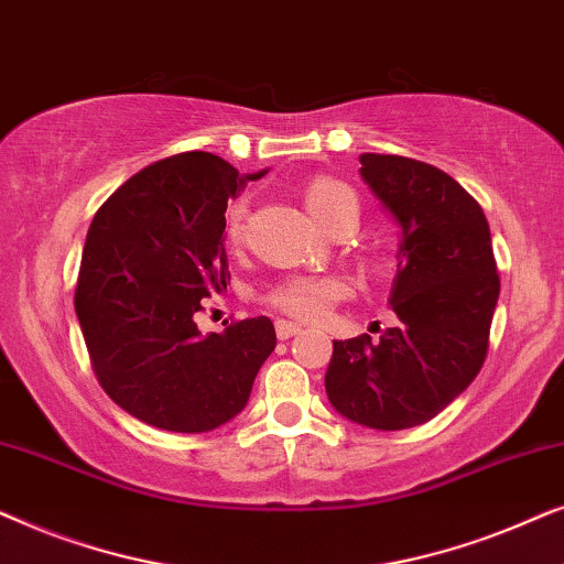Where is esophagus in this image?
<instances>
[{"mask_svg":"<svg viewBox=\"0 0 564 564\" xmlns=\"http://www.w3.org/2000/svg\"><path fill=\"white\" fill-rule=\"evenodd\" d=\"M274 328H276V338H282V341H288V338L297 336L300 330H303L297 323H292V321H276Z\"/></svg>","mask_w":564,"mask_h":564,"instance_id":"esophagus-1","label":"esophagus"}]
</instances>
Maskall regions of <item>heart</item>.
Instances as JSON below:
<instances>
[{"instance_id": "obj_1", "label": "heart", "mask_w": 564, "mask_h": 564, "mask_svg": "<svg viewBox=\"0 0 564 564\" xmlns=\"http://www.w3.org/2000/svg\"><path fill=\"white\" fill-rule=\"evenodd\" d=\"M303 199L307 213L330 230L338 223L359 220V199L349 184L334 176H313L305 184ZM246 215H249V199H236L226 215L228 241H238L243 236ZM349 297V284L334 274H292L284 276L267 290L264 303L284 315L297 321H321L326 318L330 307Z\"/></svg>"}]
</instances>
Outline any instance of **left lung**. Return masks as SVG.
<instances>
[{
	"instance_id": "8db88e82",
	"label": "left lung",
	"mask_w": 564,
	"mask_h": 564,
	"mask_svg": "<svg viewBox=\"0 0 564 564\" xmlns=\"http://www.w3.org/2000/svg\"><path fill=\"white\" fill-rule=\"evenodd\" d=\"M361 180L403 228L390 305L398 323L372 341H334L326 392L361 426L400 431L442 413L488 357L500 276L477 199L442 169L361 153Z\"/></svg>"
}]
</instances>
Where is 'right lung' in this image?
Here are the masks:
<instances>
[{
    "instance_id": "right-lung-1",
    "label": "right lung",
    "mask_w": 564,
    "mask_h": 564,
    "mask_svg": "<svg viewBox=\"0 0 564 564\" xmlns=\"http://www.w3.org/2000/svg\"><path fill=\"white\" fill-rule=\"evenodd\" d=\"M215 153L161 159L120 184L84 243L74 307L99 384L149 426L199 434L249 403L276 346L267 315L203 336V300L226 290L228 199L246 180Z\"/></svg>"
}]
</instances>
